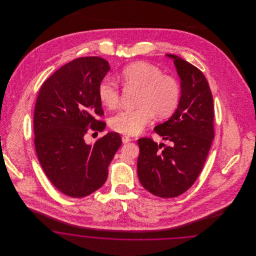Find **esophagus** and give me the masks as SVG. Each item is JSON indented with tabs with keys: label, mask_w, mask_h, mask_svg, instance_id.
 <instances>
[{
	"label": "esophagus",
	"mask_w": 256,
	"mask_h": 256,
	"mask_svg": "<svg viewBox=\"0 0 256 256\" xmlns=\"http://www.w3.org/2000/svg\"><path fill=\"white\" fill-rule=\"evenodd\" d=\"M122 141L124 144H126V143H128V142H130L132 141V139L128 137V136H122Z\"/></svg>",
	"instance_id": "1"
}]
</instances>
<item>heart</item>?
I'll return each instance as SVG.
<instances>
[{"instance_id": "1", "label": "heart", "mask_w": 256, "mask_h": 256, "mask_svg": "<svg viewBox=\"0 0 256 256\" xmlns=\"http://www.w3.org/2000/svg\"><path fill=\"white\" fill-rule=\"evenodd\" d=\"M124 87L138 89L135 110H124L114 114L110 120V128L124 135L141 132L154 115L159 119L170 116L176 110L180 98V87L178 80L154 65L146 62H134L126 66L120 74ZM100 102L108 108H114L120 100L117 84L108 78L98 87Z\"/></svg>"}]
</instances>
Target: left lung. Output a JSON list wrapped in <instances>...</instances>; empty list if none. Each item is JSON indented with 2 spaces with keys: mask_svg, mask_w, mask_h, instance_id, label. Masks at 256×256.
Listing matches in <instances>:
<instances>
[{
  "mask_svg": "<svg viewBox=\"0 0 256 256\" xmlns=\"http://www.w3.org/2000/svg\"><path fill=\"white\" fill-rule=\"evenodd\" d=\"M174 60L182 80L178 110L154 132L170 146L152 138L138 139V178L150 193L168 198L182 195L194 183L206 163L215 136L213 97L202 72L178 56Z\"/></svg>",
  "mask_w": 256,
  "mask_h": 256,
  "instance_id": "1",
  "label": "left lung"
}]
</instances>
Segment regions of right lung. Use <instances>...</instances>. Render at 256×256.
<instances>
[{"instance_id": "obj_1", "label": "right lung", "mask_w": 256, "mask_h": 256, "mask_svg": "<svg viewBox=\"0 0 256 256\" xmlns=\"http://www.w3.org/2000/svg\"><path fill=\"white\" fill-rule=\"evenodd\" d=\"M98 56L78 58L49 76L37 96L34 132L39 163L62 194L82 198L92 194L108 176V165L122 145L117 132H108L93 145L86 144L89 130L106 126L98 87L110 71Z\"/></svg>"}]
</instances>
